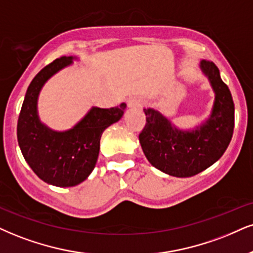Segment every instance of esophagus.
Instances as JSON below:
<instances>
[{
	"mask_svg": "<svg viewBox=\"0 0 253 253\" xmlns=\"http://www.w3.org/2000/svg\"><path fill=\"white\" fill-rule=\"evenodd\" d=\"M143 101L139 97H130L127 99V107L129 108H141Z\"/></svg>",
	"mask_w": 253,
	"mask_h": 253,
	"instance_id": "1",
	"label": "esophagus"
}]
</instances>
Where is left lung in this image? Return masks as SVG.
<instances>
[{"label":"left lung","instance_id":"obj_1","mask_svg":"<svg viewBox=\"0 0 253 253\" xmlns=\"http://www.w3.org/2000/svg\"><path fill=\"white\" fill-rule=\"evenodd\" d=\"M199 69L214 92L210 115L198 126L177 127L160 110L144 109L146 124L139 143L152 167L173 177L195 176L222 157L231 142L235 104L214 63L203 60Z\"/></svg>","mask_w":253,"mask_h":253}]
</instances>
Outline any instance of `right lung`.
I'll return each instance as SVG.
<instances>
[{
    "label": "right lung",
    "mask_w": 253,
    "mask_h": 253,
    "mask_svg": "<svg viewBox=\"0 0 253 253\" xmlns=\"http://www.w3.org/2000/svg\"><path fill=\"white\" fill-rule=\"evenodd\" d=\"M79 57L62 56L43 68L28 86L17 122V141L24 160L43 182L60 188L79 185L89 177L99 154L103 131L122 118L126 104L91 107L70 129L57 131L41 121L37 102L49 80Z\"/></svg>",
    "instance_id": "obj_1"
}]
</instances>
